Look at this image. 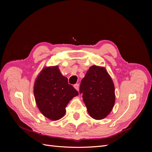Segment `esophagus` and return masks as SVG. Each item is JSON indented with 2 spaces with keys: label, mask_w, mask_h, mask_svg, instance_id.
Segmentation results:
<instances>
[{
  "label": "esophagus",
  "mask_w": 152,
  "mask_h": 152,
  "mask_svg": "<svg viewBox=\"0 0 152 152\" xmlns=\"http://www.w3.org/2000/svg\"><path fill=\"white\" fill-rule=\"evenodd\" d=\"M73 87H74V88L77 90V91H79V85L78 84H75L74 86H73Z\"/></svg>",
  "instance_id": "1"
}]
</instances>
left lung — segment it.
I'll return each mask as SVG.
<instances>
[{
	"instance_id": "left-lung-1",
	"label": "left lung",
	"mask_w": 152,
	"mask_h": 152,
	"mask_svg": "<svg viewBox=\"0 0 152 152\" xmlns=\"http://www.w3.org/2000/svg\"><path fill=\"white\" fill-rule=\"evenodd\" d=\"M80 93L89 115L96 120L107 117L114 107V84L103 66L93 65L89 68L81 81Z\"/></svg>"
}]
</instances>
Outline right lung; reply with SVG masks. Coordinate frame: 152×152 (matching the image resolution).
<instances>
[{"label":"right lung","mask_w":152,"mask_h":152,"mask_svg":"<svg viewBox=\"0 0 152 152\" xmlns=\"http://www.w3.org/2000/svg\"><path fill=\"white\" fill-rule=\"evenodd\" d=\"M37 106L44 116L58 121L65 115L67 104L78 91L68 84L56 66H45L37 77L34 87Z\"/></svg>","instance_id":"obj_1"}]
</instances>
